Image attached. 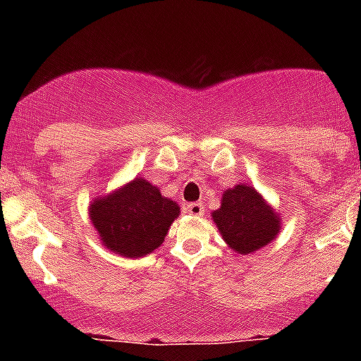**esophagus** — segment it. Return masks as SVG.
Listing matches in <instances>:
<instances>
[{
  "instance_id": "34e87169",
  "label": "esophagus",
  "mask_w": 361,
  "mask_h": 361,
  "mask_svg": "<svg viewBox=\"0 0 361 361\" xmlns=\"http://www.w3.org/2000/svg\"><path fill=\"white\" fill-rule=\"evenodd\" d=\"M186 212L190 213V215L199 216V215H202V213H204V206L200 202H190L186 206Z\"/></svg>"
}]
</instances>
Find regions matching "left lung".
I'll use <instances>...</instances> for the list:
<instances>
[{
  "label": "left lung",
  "mask_w": 361,
  "mask_h": 361,
  "mask_svg": "<svg viewBox=\"0 0 361 361\" xmlns=\"http://www.w3.org/2000/svg\"><path fill=\"white\" fill-rule=\"evenodd\" d=\"M228 247L238 255H250L275 240L282 229L276 209L250 184H237L222 193L220 208L212 212Z\"/></svg>",
  "instance_id": "8db88e82"
}]
</instances>
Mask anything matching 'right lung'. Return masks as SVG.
<instances>
[{
    "mask_svg": "<svg viewBox=\"0 0 361 361\" xmlns=\"http://www.w3.org/2000/svg\"><path fill=\"white\" fill-rule=\"evenodd\" d=\"M178 213L180 206L142 177L92 199L88 206L101 244L126 258L146 257L161 247Z\"/></svg>",
    "mask_w": 361,
    "mask_h": 361,
    "instance_id": "obj_1",
    "label": "right lung"
}]
</instances>
